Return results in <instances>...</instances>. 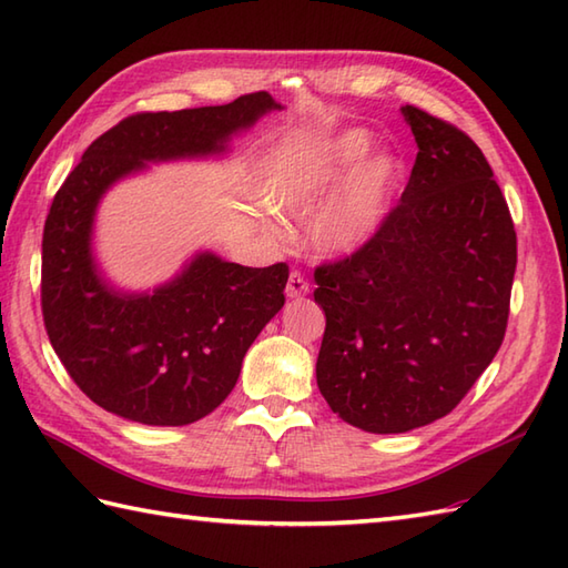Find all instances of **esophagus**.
Masks as SVG:
<instances>
[{
  "label": "esophagus",
  "mask_w": 568,
  "mask_h": 568,
  "mask_svg": "<svg viewBox=\"0 0 568 568\" xmlns=\"http://www.w3.org/2000/svg\"><path fill=\"white\" fill-rule=\"evenodd\" d=\"M310 293V283L305 281V275L300 271H293L291 277H287V287H285V295L287 297H303Z\"/></svg>",
  "instance_id": "obj_1"
}]
</instances>
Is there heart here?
I'll list each match as a JSON object with an SVG mask.
<instances>
[{
  "instance_id": "heart-1",
  "label": "heart",
  "mask_w": 568,
  "mask_h": 568,
  "mask_svg": "<svg viewBox=\"0 0 568 568\" xmlns=\"http://www.w3.org/2000/svg\"><path fill=\"white\" fill-rule=\"evenodd\" d=\"M366 131H346L322 153L287 165L271 185L273 210L300 216L317 207L334 187L346 185L310 222L307 239L320 253L354 251L378 232L400 185L403 165L393 155L368 159Z\"/></svg>"
}]
</instances>
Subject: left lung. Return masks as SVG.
<instances>
[{
	"instance_id": "8db88e82",
	"label": "left lung",
	"mask_w": 568,
	"mask_h": 568,
	"mask_svg": "<svg viewBox=\"0 0 568 568\" xmlns=\"http://www.w3.org/2000/svg\"><path fill=\"white\" fill-rule=\"evenodd\" d=\"M403 114L419 149L403 197L366 244L315 268L320 393L373 434L425 427L464 400L503 344L517 265L486 155L419 106Z\"/></svg>"
}]
</instances>
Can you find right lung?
<instances>
[{
  "label": "right lung",
  "mask_w": 568,
  "mask_h": 568,
  "mask_svg": "<svg viewBox=\"0 0 568 568\" xmlns=\"http://www.w3.org/2000/svg\"><path fill=\"white\" fill-rule=\"evenodd\" d=\"M268 110V92L222 106L136 112L104 131L55 192L43 226L41 310L60 364L92 403L131 422L180 427L210 415L285 305L287 263L246 268L202 253L153 295H119L90 256L104 190L146 161L204 155Z\"/></svg>",
  "instance_id": "obj_1"
}]
</instances>
